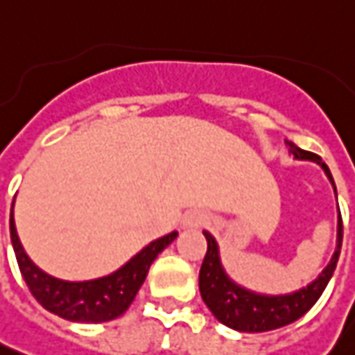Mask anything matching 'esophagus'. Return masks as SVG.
<instances>
[{
	"label": "esophagus",
	"instance_id": "obj_1",
	"mask_svg": "<svg viewBox=\"0 0 355 355\" xmlns=\"http://www.w3.org/2000/svg\"><path fill=\"white\" fill-rule=\"evenodd\" d=\"M204 224H208V216L200 210H192L184 216V226L187 227H200Z\"/></svg>",
	"mask_w": 355,
	"mask_h": 355
}]
</instances>
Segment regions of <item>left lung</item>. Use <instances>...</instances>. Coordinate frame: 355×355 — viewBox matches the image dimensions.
I'll list each match as a JSON object with an SVG mask.
<instances>
[{"label":"left lung","instance_id":"obj_1","mask_svg":"<svg viewBox=\"0 0 355 355\" xmlns=\"http://www.w3.org/2000/svg\"><path fill=\"white\" fill-rule=\"evenodd\" d=\"M287 145L288 151L295 155V159L314 161L316 165L322 166V171L336 192V184L330 175V168L326 166V163H322V159L318 155L302 151L291 141H287ZM204 236L208 241V250H206L200 275H198L202 300L206 302V306L212 311V314L220 322L238 330V332H267V330H275V328L299 320L300 316L311 311L314 302L320 299V295L324 293V288L336 269L340 250H342V216H338L336 251H334L330 263L324 267L322 273L316 277L311 285L299 288L295 293H288V295H259V293L239 287L238 283H234L227 277L222 267L214 236L210 232H204Z\"/></svg>","mask_w":355,"mask_h":355}]
</instances>
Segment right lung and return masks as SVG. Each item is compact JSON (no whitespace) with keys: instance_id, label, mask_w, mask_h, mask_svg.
<instances>
[{"instance_id":"right-lung-1","label":"right lung","mask_w":355,"mask_h":355,"mask_svg":"<svg viewBox=\"0 0 355 355\" xmlns=\"http://www.w3.org/2000/svg\"><path fill=\"white\" fill-rule=\"evenodd\" d=\"M9 234L17 257L19 271L33 297L49 312L72 322H107L121 316L135 299L137 291L149 273L151 263L178 236L177 232H171L168 236L155 239L112 275L92 281H62L44 273L25 253L15 230L13 206L9 218Z\"/></svg>"}]
</instances>
